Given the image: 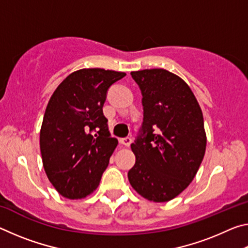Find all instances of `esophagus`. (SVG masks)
<instances>
[{
  "label": "esophagus",
  "mask_w": 248,
  "mask_h": 248,
  "mask_svg": "<svg viewBox=\"0 0 248 248\" xmlns=\"http://www.w3.org/2000/svg\"><path fill=\"white\" fill-rule=\"evenodd\" d=\"M120 142L125 146H130V144L132 143V139L130 137H127V138H124V139H121Z\"/></svg>",
  "instance_id": "obj_1"
}]
</instances>
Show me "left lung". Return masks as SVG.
<instances>
[{
    "mask_svg": "<svg viewBox=\"0 0 248 248\" xmlns=\"http://www.w3.org/2000/svg\"><path fill=\"white\" fill-rule=\"evenodd\" d=\"M131 77L142 94L143 123L131 144L136 163L128 178L145 199L165 202L186 189L202 162V111L190 87L169 71H136Z\"/></svg>",
    "mask_w": 248,
    "mask_h": 248,
    "instance_id": "1",
    "label": "left lung"
}]
</instances>
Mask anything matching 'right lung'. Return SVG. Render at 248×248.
I'll return each instance as SVG.
<instances>
[{
	"label": "right lung",
	"mask_w": 248,
	"mask_h": 248,
	"mask_svg": "<svg viewBox=\"0 0 248 248\" xmlns=\"http://www.w3.org/2000/svg\"><path fill=\"white\" fill-rule=\"evenodd\" d=\"M124 72L82 69L66 78L50 98L40 130L46 174L65 198L93 192L107 169L118 140L111 138L103 106Z\"/></svg>",
	"instance_id": "add662e5"
}]
</instances>
